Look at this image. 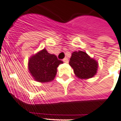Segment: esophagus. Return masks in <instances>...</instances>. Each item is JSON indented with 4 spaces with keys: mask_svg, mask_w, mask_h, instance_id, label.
<instances>
[{
    "mask_svg": "<svg viewBox=\"0 0 121 121\" xmlns=\"http://www.w3.org/2000/svg\"><path fill=\"white\" fill-rule=\"evenodd\" d=\"M63 61L65 62V63H68V59L67 57H65L64 59L63 60Z\"/></svg>",
    "mask_w": 121,
    "mask_h": 121,
    "instance_id": "34e87169",
    "label": "esophagus"
}]
</instances>
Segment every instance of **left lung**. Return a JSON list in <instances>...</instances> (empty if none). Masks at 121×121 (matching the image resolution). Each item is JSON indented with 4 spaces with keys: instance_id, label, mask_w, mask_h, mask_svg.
Returning <instances> with one entry per match:
<instances>
[{
    "instance_id": "obj_1",
    "label": "left lung",
    "mask_w": 121,
    "mask_h": 121,
    "mask_svg": "<svg viewBox=\"0 0 121 121\" xmlns=\"http://www.w3.org/2000/svg\"><path fill=\"white\" fill-rule=\"evenodd\" d=\"M69 64L73 69L76 76L81 79L92 78L98 69L97 61L82 51L72 53Z\"/></svg>"
}]
</instances>
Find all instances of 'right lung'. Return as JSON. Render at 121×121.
<instances>
[{"label":"right lung","mask_w":121,"mask_h":121,"mask_svg":"<svg viewBox=\"0 0 121 121\" xmlns=\"http://www.w3.org/2000/svg\"><path fill=\"white\" fill-rule=\"evenodd\" d=\"M61 64H63L62 61L43 49L29 59L28 68L36 81L48 82L54 79L57 73V68Z\"/></svg>","instance_id":"add662e5"}]
</instances>
